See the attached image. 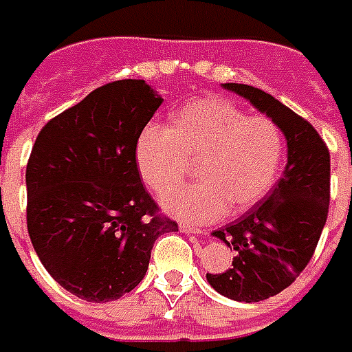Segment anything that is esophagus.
<instances>
[{"mask_svg": "<svg viewBox=\"0 0 352 352\" xmlns=\"http://www.w3.org/2000/svg\"><path fill=\"white\" fill-rule=\"evenodd\" d=\"M182 233H189V235H201L203 231L201 229L193 228V226H188V223H180Z\"/></svg>", "mask_w": 352, "mask_h": 352, "instance_id": "esophagus-1", "label": "esophagus"}]
</instances>
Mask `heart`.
<instances>
[{"label": "heart", "mask_w": 352, "mask_h": 352, "mask_svg": "<svg viewBox=\"0 0 352 352\" xmlns=\"http://www.w3.org/2000/svg\"><path fill=\"white\" fill-rule=\"evenodd\" d=\"M284 136L265 116H246L233 102L208 96L172 111L168 124H148L134 146L138 172L151 191L168 193L197 161L201 182L163 199L176 218L210 223L243 214L273 188Z\"/></svg>", "instance_id": "heart-1"}]
</instances>
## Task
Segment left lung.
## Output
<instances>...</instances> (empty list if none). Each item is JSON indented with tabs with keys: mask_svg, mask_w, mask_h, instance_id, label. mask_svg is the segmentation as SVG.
<instances>
[{
	"mask_svg": "<svg viewBox=\"0 0 352 352\" xmlns=\"http://www.w3.org/2000/svg\"><path fill=\"white\" fill-rule=\"evenodd\" d=\"M273 119L288 146L280 180L261 203L212 235L235 250L223 273H206L214 290L254 303L288 288L315 254L330 204V151L315 126L261 89L223 83Z\"/></svg>",
	"mask_w": 352,
	"mask_h": 352,
	"instance_id": "left-lung-1",
	"label": "left lung"
}]
</instances>
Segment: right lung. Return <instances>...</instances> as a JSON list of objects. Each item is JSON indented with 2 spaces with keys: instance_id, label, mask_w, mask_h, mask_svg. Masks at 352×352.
I'll return each mask as SVG.
<instances>
[{
  "instance_id": "obj_1",
  "label": "right lung",
  "mask_w": 352,
  "mask_h": 352,
  "mask_svg": "<svg viewBox=\"0 0 352 352\" xmlns=\"http://www.w3.org/2000/svg\"><path fill=\"white\" fill-rule=\"evenodd\" d=\"M163 98L144 79L98 87L39 131L26 166L28 235L49 275L92 303L119 300L176 221L159 214L134 146Z\"/></svg>"
}]
</instances>
